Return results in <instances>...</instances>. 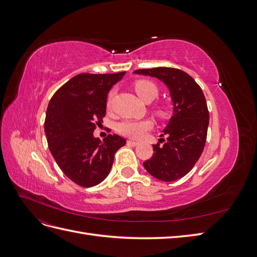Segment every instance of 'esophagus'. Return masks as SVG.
Returning <instances> with one entry per match:
<instances>
[{"label":"esophagus","instance_id":"34e87169","mask_svg":"<svg viewBox=\"0 0 257 257\" xmlns=\"http://www.w3.org/2000/svg\"><path fill=\"white\" fill-rule=\"evenodd\" d=\"M127 144L132 145V146H138L139 145L138 142H134V141H127Z\"/></svg>","mask_w":257,"mask_h":257}]
</instances>
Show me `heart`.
Segmentation results:
<instances>
[{
    "mask_svg": "<svg viewBox=\"0 0 257 257\" xmlns=\"http://www.w3.org/2000/svg\"><path fill=\"white\" fill-rule=\"evenodd\" d=\"M134 89L137 93L138 97L143 102H152V100L158 96L159 90L153 82L149 80H138L134 83ZM111 94L108 99V105L110 104ZM159 113L164 115L165 110L160 108ZM152 127V123L149 120H124L116 125V131L121 135L127 136L131 138H143L148 131Z\"/></svg>",
    "mask_w": 257,
    "mask_h": 257,
    "instance_id": "b5f03b06",
    "label": "heart"
}]
</instances>
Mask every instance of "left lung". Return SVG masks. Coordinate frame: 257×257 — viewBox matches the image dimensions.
<instances>
[{
  "mask_svg": "<svg viewBox=\"0 0 257 257\" xmlns=\"http://www.w3.org/2000/svg\"><path fill=\"white\" fill-rule=\"evenodd\" d=\"M134 74L161 80L173 102V115L163 130L167 138H161L163 145H153L154 153L144 167L161 181L178 180L196 164L206 144L209 112L204 93L189 74L177 68L137 69Z\"/></svg>",
  "mask_w": 257,
  "mask_h": 257,
  "instance_id": "8db88e82",
  "label": "left lung"
}]
</instances>
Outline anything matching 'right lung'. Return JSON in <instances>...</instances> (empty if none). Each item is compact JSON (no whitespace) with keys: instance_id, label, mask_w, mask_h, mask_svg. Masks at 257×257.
<instances>
[{"instance_id":"obj_1","label":"right lung","mask_w":257,"mask_h":257,"mask_svg":"<svg viewBox=\"0 0 257 257\" xmlns=\"http://www.w3.org/2000/svg\"><path fill=\"white\" fill-rule=\"evenodd\" d=\"M125 72L79 74L54 93L45 119V134L54 161L73 182L91 188L109 175L114 153L126 141L93 136L94 122L106 114L107 94Z\"/></svg>"}]
</instances>
